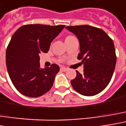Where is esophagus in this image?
Listing matches in <instances>:
<instances>
[{"label":"esophagus","instance_id":"esophagus-1","mask_svg":"<svg viewBox=\"0 0 126 126\" xmlns=\"http://www.w3.org/2000/svg\"><path fill=\"white\" fill-rule=\"evenodd\" d=\"M61 70L62 71H68V68H65V67H61Z\"/></svg>","mask_w":126,"mask_h":126}]
</instances>
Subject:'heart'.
<instances>
[{
	"label": "heart",
	"mask_w": 126,
	"mask_h": 126,
	"mask_svg": "<svg viewBox=\"0 0 126 126\" xmlns=\"http://www.w3.org/2000/svg\"><path fill=\"white\" fill-rule=\"evenodd\" d=\"M68 37H69V36H68Z\"/></svg>",
	"instance_id": "obj_1"
}]
</instances>
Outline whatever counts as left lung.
Masks as SVG:
<instances>
[{
  "label": "left lung",
  "instance_id": "1",
  "mask_svg": "<svg viewBox=\"0 0 126 126\" xmlns=\"http://www.w3.org/2000/svg\"><path fill=\"white\" fill-rule=\"evenodd\" d=\"M78 37L80 53L78 59L84 63V74L76 71L71 81L75 90L84 96H94L103 91L110 83L116 63L112 40L102 29L89 25L65 27Z\"/></svg>",
  "mask_w": 126,
  "mask_h": 126
}]
</instances>
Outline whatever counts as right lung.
<instances>
[{
    "mask_svg": "<svg viewBox=\"0 0 126 126\" xmlns=\"http://www.w3.org/2000/svg\"><path fill=\"white\" fill-rule=\"evenodd\" d=\"M64 27L27 24L13 34L6 49V66L14 86L21 94L38 97L52 88L60 68L52 64L50 67L41 68L39 55L47 52L52 41Z\"/></svg>",
    "mask_w": 126,
    "mask_h": 126,
    "instance_id": "obj_1",
    "label": "right lung"
}]
</instances>
